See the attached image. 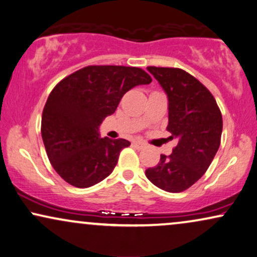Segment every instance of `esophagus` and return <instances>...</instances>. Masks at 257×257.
I'll return each instance as SVG.
<instances>
[{
  "instance_id": "esophagus-1",
  "label": "esophagus",
  "mask_w": 257,
  "mask_h": 257,
  "mask_svg": "<svg viewBox=\"0 0 257 257\" xmlns=\"http://www.w3.org/2000/svg\"><path fill=\"white\" fill-rule=\"evenodd\" d=\"M133 146H134V147L138 148V149H142L145 147V144H144V142H141V141H133Z\"/></svg>"
}]
</instances>
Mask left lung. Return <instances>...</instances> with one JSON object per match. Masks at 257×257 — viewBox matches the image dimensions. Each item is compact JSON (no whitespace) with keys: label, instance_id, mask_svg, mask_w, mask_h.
<instances>
[{"label":"left lung","instance_id":"left-lung-1","mask_svg":"<svg viewBox=\"0 0 257 257\" xmlns=\"http://www.w3.org/2000/svg\"><path fill=\"white\" fill-rule=\"evenodd\" d=\"M168 96L171 139L178 145L171 155L161 154L157 166L146 177L167 192L187 190L203 177L220 145L222 112L212 93L197 78L177 67L148 66Z\"/></svg>","mask_w":257,"mask_h":257}]
</instances>
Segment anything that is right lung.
Here are the masks:
<instances>
[{"label":"right lung","mask_w":257,"mask_h":257,"mask_svg":"<svg viewBox=\"0 0 257 257\" xmlns=\"http://www.w3.org/2000/svg\"><path fill=\"white\" fill-rule=\"evenodd\" d=\"M151 82L140 67L90 65L54 86L42 111L41 135L48 160L66 183L86 188L111 173L131 142L99 138L98 126L126 91Z\"/></svg>","instance_id":"obj_1"}]
</instances>
